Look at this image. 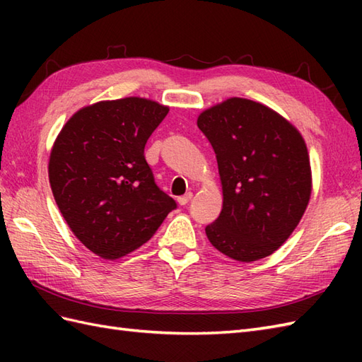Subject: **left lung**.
<instances>
[{
	"mask_svg": "<svg viewBox=\"0 0 362 362\" xmlns=\"http://www.w3.org/2000/svg\"><path fill=\"white\" fill-rule=\"evenodd\" d=\"M168 110L140 96L91 104L52 144V196L74 236L98 257L113 261L141 247L175 209L144 158L146 141Z\"/></svg>",
	"mask_w": 362,
	"mask_h": 362,
	"instance_id": "obj_1",
	"label": "left lung"
}]
</instances>
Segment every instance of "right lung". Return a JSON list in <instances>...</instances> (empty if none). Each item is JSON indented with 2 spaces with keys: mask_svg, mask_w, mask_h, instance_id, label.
Instances as JSON below:
<instances>
[{
  "mask_svg": "<svg viewBox=\"0 0 362 362\" xmlns=\"http://www.w3.org/2000/svg\"><path fill=\"white\" fill-rule=\"evenodd\" d=\"M197 126L218 160L222 210L205 233L228 258L252 263L280 249L310 204L313 175L302 134L269 107L230 98Z\"/></svg>",
  "mask_w": 362,
  "mask_h": 362,
  "instance_id": "right-lung-1",
  "label": "right lung"
}]
</instances>
